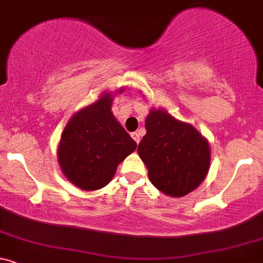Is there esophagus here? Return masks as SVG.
Returning a JSON list of instances; mask_svg holds the SVG:
<instances>
[{"label": "esophagus", "mask_w": 263, "mask_h": 263, "mask_svg": "<svg viewBox=\"0 0 263 263\" xmlns=\"http://www.w3.org/2000/svg\"><path fill=\"white\" fill-rule=\"evenodd\" d=\"M130 137L133 138V140H134L135 143L139 144V141H140V135H139V133H137V132L132 133V134H130Z\"/></svg>", "instance_id": "34e87169"}]
</instances>
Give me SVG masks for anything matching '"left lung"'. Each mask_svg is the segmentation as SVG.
I'll use <instances>...</instances> for the list:
<instances>
[{"label":"left lung","instance_id":"8db88e82","mask_svg":"<svg viewBox=\"0 0 263 263\" xmlns=\"http://www.w3.org/2000/svg\"><path fill=\"white\" fill-rule=\"evenodd\" d=\"M145 129L138 154L146 165L151 183L171 197L186 196L196 190L211 163L205 139L192 125L162 109H151Z\"/></svg>","mask_w":263,"mask_h":263}]
</instances>
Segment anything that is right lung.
Wrapping results in <instances>:
<instances>
[{
	"label": "right lung",
	"instance_id": "right-lung-1",
	"mask_svg": "<svg viewBox=\"0 0 263 263\" xmlns=\"http://www.w3.org/2000/svg\"><path fill=\"white\" fill-rule=\"evenodd\" d=\"M122 92V89H120ZM112 95L106 93L76 113L61 135L58 160L65 177L83 191L109 183L137 143L112 113Z\"/></svg>",
	"mask_w": 263,
	"mask_h": 263
}]
</instances>
